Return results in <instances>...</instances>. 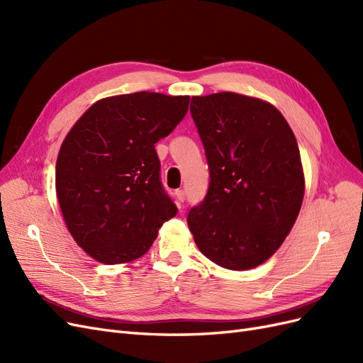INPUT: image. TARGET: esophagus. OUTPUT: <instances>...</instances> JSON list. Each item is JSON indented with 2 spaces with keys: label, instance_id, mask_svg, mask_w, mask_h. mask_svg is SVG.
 I'll use <instances>...</instances> for the list:
<instances>
[{
  "label": "esophagus",
  "instance_id": "34e87169",
  "mask_svg": "<svg viewBox=\"0 0 363 363\" xmlns=\"http://www.w3.org/2000/svg\"><path fill=\"white\" fill-rule=\"evenodd\" d=\"M175 200H177L179 206H182V203L184 201V191H182V189L175 191Z\"/></svg>",
  "mask_w": 363,
  "mask_h": 363
}]
</instances>
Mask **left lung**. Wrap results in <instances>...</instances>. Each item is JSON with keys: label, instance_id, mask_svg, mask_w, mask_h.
<instances>
[{"label": "left lung", "instance_id": "1", "mask_svg": "<svg viewBox=\"0 0 363 363\" xmlns=\"http://www.w3.org/2000/svg\"><path fill=\"white\" fill-rule=\"evenodd\" d=\"M191 113L211 169L188 225L203 255L232 271L276 252L300 213L304 172L294 131L277 107L236 92L192 96Z\"/></svg>", "mask_w": 363, "mask_h": 363}]
</instances>
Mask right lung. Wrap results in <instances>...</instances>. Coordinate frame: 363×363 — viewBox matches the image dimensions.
<instances>
[{"label": "right lung", "instance_id": "obj_1", "mask_svg": "<svg viewBox=\"0 0 363 363\" xmlns=\"http://www.w3.org/2000/svg\"><path fill=\"white\" fill-rule=\"evenodd\" d=\"M189 95L135 92L94 103L63 139L56 192L77 245L106 265L144 256L177 207L155 144L184 118Z\"/></svg>", "mask_w": 363, "mask_h": 363}]
</instances>
